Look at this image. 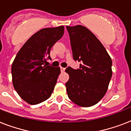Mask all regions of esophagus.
Here are the masks:
<instances>
[{"instance_id":"obj_1","label":"esophagus","mask_w":131,"mask_h":131,"mask_svg":"<svg viewBox=\"0 0 131 131\" xmlns=\"http://www.w3.org/2000/svg\"><path fill=\"white\" fill-rule=\"evenodd\" d=\"M60 70H61L62 72H64L65 71V68H63V67H60Z\"/></svg>"}]
</instances>
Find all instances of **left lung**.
<instances>
[{"mask_svg": "<svg viewBox=\"0 0 131 131\" xmlns=\"http://www.w3.org/2000/svg\"><path fill=\"white\" fill-rule=\"evenodd\" d=\"M73 59L82 62L80 69L69 67L66 72L68 96L81 107H91L105 94L112 76V61L103 44L83 26H67Z\"/></svg>", "mask_w": 131, "mask_h": 131, "instance_id": "left-lung-1", "label": "left lung"}]
</instances>
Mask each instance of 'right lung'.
Returning a JSON list of instances; mask_svg holds the SVG:
<instances>
[{"mask_svg":"<svg viewBox=\"0 0 131 131\" xmlns=\"http://www.w3.org/2000/svg\"><path fill=\"white\" fill-rule=\"evenodd\" d=\"M63 26L46 28L34 34L19 49L11 67L13 87L30 105L48 99L60 73V67L46 64L54 44L63 36Z\"/></svg>","mask_w":131,"mask_h":131,"instance_id":"obj_1","label":"right lung"}]
</instances>
